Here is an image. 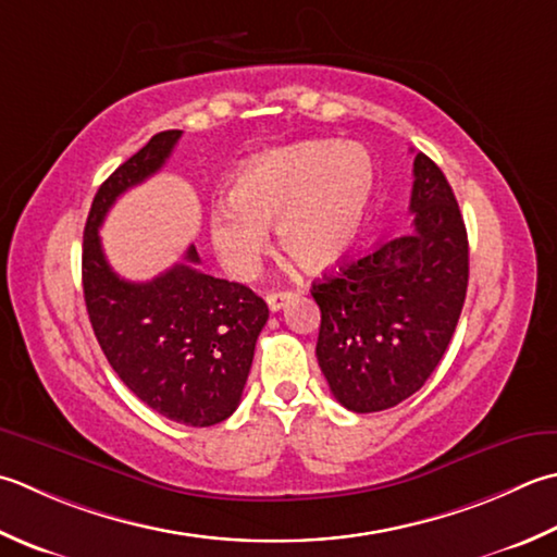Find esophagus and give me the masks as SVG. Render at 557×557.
<instances>
[{
  "label": "esophagus",
  "instance_id": "34e87169",
  "mask_svg": "<svg viewBox=\"0 0 557 557\" xmlns=\"http://www.w3.org/2000/svg\"><path fill=\"white\" fill-rule=\"evenodd\" d=\"M292 299H294V294H292V292H272V294H268V297H265L270 311H280V309H285Z\"/></svg>",
  "mask_w": 557,
  "mask_h": 557
}]
</instances>
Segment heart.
<instances>
[{"label":"heart","instance_id":"obj_1","mask_svg":"<svg viewBox=\"0 0 557 557\" xmlns=\"http://www.w3.org/2000/svg\"><path fill=\"white\" fill-rule=\"evenodd\" d=\"M374 166L357 145L309 141L253 159L236 173L232 195L210 207V236L224 270L253 275L275 224L280 248L309 272L331 270L364 234Z\"/></svg>","mask_w":557,"mask_h":557}]
</instances>
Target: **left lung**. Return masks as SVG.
<instances>
[{
  "label": "left lung",
  "instance_id": "obj_1",
  "mask_svg": "<svg viewBox=\"0 0 557 557\" xmlns=\"http://www.w3.org/2000/svg\"><path fill=\"white\" fill-rule=\"evenodd\" d=\"M412 232L313 282L321 309L319 367L352 412L398 406L437 369L468 287L466 224L442 169L412 163Z\"/></svg>",
  "mask_w": 557,
  "mask_h": 557
}]
</instances>
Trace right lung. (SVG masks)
<instances>
[{"label":"right lung","instance_id":"1","mask_svg":"<svg viewBox=\"0 0 557 557\" xmlns=\"http://www.w3.org/2000/svg\"><path fill=\"white\" fill-rule=\"evenodd\" d=\"M181 135H154L98 188L84 228L82 285L96 341L120 381L159 416L210 428L238 408L268 304L246 285L200 272L195 246L154 280H123L98 236L120 195L154 176Z\"/></svg>","mask_w":557,"mask_h":557}]
</instances>
